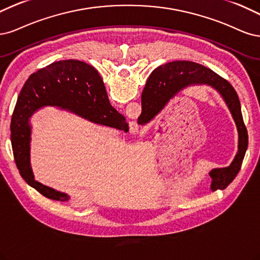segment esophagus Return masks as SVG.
Wrapping results in <instances>:
<instances>
[{"label":"esophagus","mask_w":260,"mask_h":260,"mask_svg":"<svg viewBox=\"0 0 260 260\" xmlns=\"http://www.w3.org/2000/svg\"><path fill=\"white\" fill-rule=\"evenodd\" d=\"M134 126L132 127L131 125V132L133 133V134H138L139 132H140V129H139V127L137 126V124H135V123H134Z\"/></svg>","instance_id":"obj_1"}]
</instances>
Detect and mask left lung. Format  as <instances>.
I'll use <instances>...</instances> for the list:
<instances>
[{
	"label": "left lung",
	"mask_w": 260,
	"mask_h": 260,
	"mask_svg": "<svg viewBox=\"0 0 260 260\" xmlns=\"http://www.w3.org/2000/svg\"><path fill=\"white\" fill-rule=\"evenodd\" d=\"M192 84H206L214 87L224 99L237 124L239 132V151L230 166L209 172L213 179L212 190L227 188L238 175L248 145V136L243 121L241 103L236 89L230 83L206 67L192 61H173L157 67L147 81L148 93L142 95V112L139 124H146L160 112L169 99L182 88Z\"/></svg>",
	"instance_id": "8db88e82"
}]
</instances>
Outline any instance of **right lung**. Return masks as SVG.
I'll list each match as a JSON object with an SVG mask.
<instances>
[{"mask_svg": "<svg viewBox=\"0 0 260 260\" xmlns=\"http://www.w3.org/2000/svg\"><path fill=\"white\" fill-rule=\"evenodd\" d=\"M43 106H56L91 122L128 132L126 119L110 105L98 71L86 62L68 59L53 62L31 74L21 88L11 122V141L16 165L29 186L45 198L69 197L35 180L30 166L29 118Z\"/></svg>", "mask_w": 260, "mask_h": 260, "instance_id": "right-lung-1", "label": "right lung"}]
</instances>
